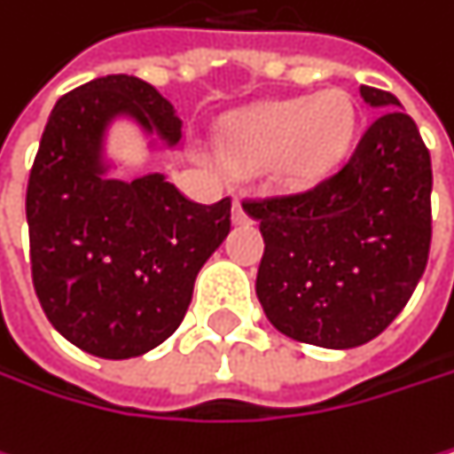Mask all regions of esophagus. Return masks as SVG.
<instances>
[{"mask_svg": "<svg viewBox=\"0 0 454 454\" xmlns=\"http://www.w3.org/2000/svg\"><path fill=\"white\" fill-rule=\"evenodd\" d=\"M234 223H237V225L250 223V215H247V209L242 207V201H239V199L234 201Z\"/></svg>", "mask_w": 454, "mask_h": 454, "instance_id": "obj_1", "label": "esophagus"}]
</instances>
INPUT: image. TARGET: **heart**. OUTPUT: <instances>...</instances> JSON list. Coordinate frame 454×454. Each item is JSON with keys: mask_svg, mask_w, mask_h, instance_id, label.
Instances as JSON below:
<instances>
[{"mask_svg": "<svg viewBox=\"0 0 454 454\" xmlns=\"http://www.w3.org/2000/svg\"><path fill=\"white\" fill-rule=\"evenodd\" d=\"M358 113L352 99L328 88L309 99L271 102L231 121L220 134V155L237 175L271 172L290 191L317 185L347 155Z\"/></svg>", "mask_w": 454, "mask_h": 454, "instance_id": "heart-1", "label": "heart"}]
</instances>
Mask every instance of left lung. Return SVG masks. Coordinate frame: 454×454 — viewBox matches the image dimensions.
<instances>
[{
	"instance_id": "8db88e82",
	"label": "left lung",
	"mask_w": 454,
	"mask_h": 454,
	"mask_svg": "<svg viewBox=\"0 0 454 454\" xmlns=\"http://www.w3.org/2000/svg\"><path fill=\"white\" fill-rule=\"evenodd\" d=\"M377 113L344 167L294 196L245 201L261 223L255 294L285 336L349 349L406 307L431 250V153L393 93L361 85Z\"/></svg>"
}]
</instances>
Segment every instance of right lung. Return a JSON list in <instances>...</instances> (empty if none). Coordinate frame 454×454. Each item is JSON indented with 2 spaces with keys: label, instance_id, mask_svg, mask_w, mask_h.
<instances>
[{
  "label": "right lung",
  "instance_id": "obj_1",
  "mask_svg": "<svg viewBox=\"0 0 454 454\" xmlns=\"http://www.w3.org/2000/svg\"><path fill=\"white\" fill-rule=\"evenodd\" d=\"M131 118L169 147L183 121L150 82L96 77L56 102L26 191L31 279L53 328L96 358H137L183 323L231 199L196 204L164 175L110 177L105 137Z\"/></svg>",
  "mask_w": 454,
  "mask_h": 454
}]
</instances>
